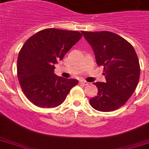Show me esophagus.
Listing matches in <instances>:
<instances>
[{"label":"esophagus","instance_id":"esophagus-1","mask_svg":"<svg viewBox=\"0 0 149 149\" xmlns=\"http://www.w3.org/2000/svg\"><path fill=\"white\" fill-rule=\"evenodd\" d=\"M79 84H83V85H88L89 83L88 82H86V80H84V79H80V80H79Z\"/></svg>","mask_w":149,"mask_h":149}]
</instances>
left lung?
Returning a JSON list of instances; mask_svg holds the SVG:
<instances>
[{
	"instance_id": "1",
	"label": "left lung",
	"mask_w": 149,
	"mask_h": 149,
	"mask_svg": "<svg viewBox=\"0 0 149 149\" xmlns=\"http://www.w3.org/2000/svg\"><path fill=\"white\" fill-rule=\"evenodd\" d=\"M91 45L98 65H104L106 82L94 83L98 93L90 100L95 110L104 112L120 108L136 89L140 65L135 50L127 41L111 31H81Z\"/></svg>"
}]
</instances>
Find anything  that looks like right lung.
I'll list each match as a JSON object with an SVG mask.
<instances>
[{
  "label": "right lung",
  "mask_w": 149,
  "mask_h": 149,
  "mask_svg": "<svg viewBox=\"0 0 149 149\" xmlns=\"http://www.w3.org/2000/svg\"><path fill=\"white\" fill-rule=\"evenodd\" d=\"M82 38L81 33L56 29L38 31L28 39L17 57V78L24 95L39 107L60 105L78 84L54 73V65Z\"/></svg>",
  "instance_id": "1"
}]
</instances>
